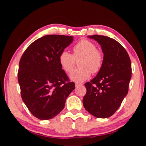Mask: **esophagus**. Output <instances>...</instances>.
Returning <instances> with one entry per match:
<instances>
[{"instance_id":"1","label":"esophagus","mask_w":146,"mask_h":146,"mask_svg":"<svg viewBox=\"0 0 146 146\" xmlns=\"http://www.w3.org/2000/svg\"><path fill=\"white\" fill-rule=\"evenodd\" d=\"M82 86V84L78 83V82H76V83H75V87H76V88L79 87V86Z\"/></svg>"}]
</instances>
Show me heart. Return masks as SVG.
<instances>
[{"mask_svg":"<svg viewBox=\"0 0 146 146\" xmlns=\"http://www.w3.org/2000/svg\"><path fill=\"white\" fill-rule=\"evenodd\" d=\"M73 51V55L66 51H62L58 57L61 67L67 73L73 70L76 60L81 58L79 62L81 68L76 69L70 74L71 80L84 82L90 78L91 73H96L100 71L103 64V55L92 42L81 40L74 46Z\"/></svg>","mask_w":146,"mask_h":146,"instance_id":"obj_1","label":"heart"}]
</instances>
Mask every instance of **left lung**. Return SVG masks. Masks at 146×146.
Listing matches in <instances>:
<instances>
[{"mask_svg": "<svg viewBox=\"0 0 146 146\" xmlns=\"http://www.w3.org/2000/svg\"><path fill=\"white\" fill-rule=\"evenodd\" d=\"M101 46L104 53L102 67L95 78L86 82L84 107L94 117L112 116L127 95L131 78V64L125 48L108 36H88Z\"/></svg>", "mask_w": 146, "mask_h": 146, "instance_id": "obj_1", "label": "left lung"}]
</instances>
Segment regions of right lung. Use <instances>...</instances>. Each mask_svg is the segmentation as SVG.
I'll list each match as a JSON object with an SVG mask.
<instances>
[{
  "mask_svg": "<svg viewBox=\"0 0 146 146\" xmlns=\"http://www.w3.org/2000/svg\"><path fill=\"white\" fill-rule=\"evenodd\" d=\"M73 40L71 36H44L31 44L21 58L18 80L21 97L38 119L49 120L57 115L75 88L58 60L60 53Z\"/></svg>",
  "mask_w": 146,
  "mask_h": 146,
  "instance_id": "obj_1",
  "label": "right lung"
}]
</instances>
